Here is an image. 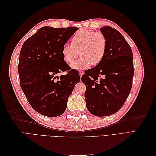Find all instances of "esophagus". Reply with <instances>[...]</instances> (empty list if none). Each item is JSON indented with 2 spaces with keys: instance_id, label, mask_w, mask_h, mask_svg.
Returning a JSON list of instances; mask_svg holds the SVG:
<instances>
[{
  "instance_id": "34e87169",
  "label": "esophagus",
  "mask_w": 156,
  "mask_h": 156,
  "mask_svg": "<svg viewBox=\"0 0 156 156\" xmlns=\"http://www.w3.org/2000/svg\"><path fill=\"white\" fill-rule=\"evenodd\" d=\"M79 73L80 77H82V75L84 74V72H83V71H79Z\"/></svg>"
}]
</instances>
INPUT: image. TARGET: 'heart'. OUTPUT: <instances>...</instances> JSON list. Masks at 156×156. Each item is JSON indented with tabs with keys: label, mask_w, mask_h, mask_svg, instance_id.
Segmentation results:
<instances>
[{
	"label": "heart",
	"mask_w": 156,
	"mask_h": 156,
	"mask_svg": "<svg viewBox=\"0 0 156 156\" xmlns=\"http://www.w3.org/2000/svg\"><path fill=\"white\" fill-rule=\"evenodd\" d=\"M107 48L105 36L101 32L91 29H80L72 38V45L65 44L62 48V55L65 62L71 64L76 58L78 51L81 58L72 64L71 67L75 69H84L92 64H100L104 58Z\"/></svg>",
	"instance_id": "heart-1"
}]
</instances>
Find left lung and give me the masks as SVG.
I'll use <instances>...</instances> for the list:
<instances>
[{"mask_svg": "<svg viewBox=\"0 0 156 156\" xmlns=\"http://www.w3.org/2000/svg\"><path fill=\"white\" fill-rule=\"evenodd\" d=\"M101 32L107 41L104 58L81 77L85 84L87 109L97 116L115 114L124 105L131 92L134 68L133 53L124 36L111 27Z\"/></svg>", "mask_w": 156, "mask_h": 156, "instance_id": "8db88e82", "label": "left lung"}]
</instances>
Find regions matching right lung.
<instances>
[{"mask_svg": "<svg viewBox=\"0 0 156 156\" xmlns=\"http://www.w3.org/2000/svg\"><path fill=\"white\" fill-rule=\"evenodd\" d=\"M78 29L44 27L23 44L18 64L20 86L33 109L42 115L63 114L69 96L81 80L62 55V46ZM65 71L66 74L58 76Z\"/></svg>", "mask_w": 156, "mask_h": 156, "instance_id": "obj_1", "label": "right lung"}]
</instances>
